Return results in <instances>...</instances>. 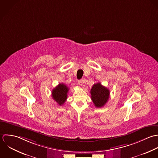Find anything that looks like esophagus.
I'll return each instance as SVG.
<instances>
[{
    "mask_svg": "<svg viewBox=\"0 0 158 158\" xmlns=\"http://www.w3.org/2000/svg\"><path fill=\"white\" fill-rule=\"evenodd\" d=\"M77 83H78V84H79V85L82 86V85H83V80H79L78 82H77Z\"/></svg>",
    "mask_w": 158,
    "mask_h": 158,
    "instance_id": "34e87169",
    "label": "esophagus"
}]
</instances>
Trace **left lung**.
Here are the masks:
<instances>
[{
    "mask_svg": "<svg viewBox=\"0 0 158 158\" xmlns=\"http://www.w3.org/2000/svg\"><path fill=\"white\" fill-rule=\"evenodd\" d=\"M90 94L95 107H102L108 101L110 92L107 88L102 85L100 82H98L92 86Z\"/></svg>",
    "mask_w": 158,
    "mask_h": 158,
    "instance_id": "left-lung-1",
    "label": "left lung"
}]
</instances>
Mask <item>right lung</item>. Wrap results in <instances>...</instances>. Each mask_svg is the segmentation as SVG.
Here are the masks:
<instances>
[{
	"mask_svg": "<svg viewBox=\"0 0 158 158\" xmlns=\"http://www.w3.org/2000/svg\"><path fill=\"white\" fill-rule=\"evenodd\" d=\"M69 88L63 83L59 84L52 91V96L60 106L63 105L68 96Z\"/></svg>",
	"mask_w": 158,
	"mask_h": 158,
	"instance_id": "1",
	"label": "right lung"
}]
</instances>
